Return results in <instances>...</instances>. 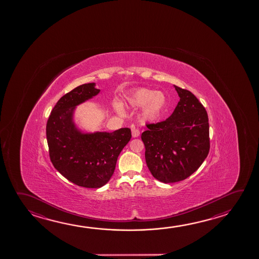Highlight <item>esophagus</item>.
<instances>
[{"label": "esophagus", "mask_w": 259, "mask_h": 259, "mask_svg": "<svg viewBox=\"0 0 259 259\" xmlns=\"http://www.w3.org/2000/svg\"><path fill=\"white\" fill-rule=\"evenodd\" d=\"M139 136H140V131L138 129H136V128H132V136L133 137H138Z\"/></svg>", "instance_id": "obj_1"}]
</instances>
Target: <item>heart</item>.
<instances>
[{
  "instance_id": "1",
  "label": "heart",
  "mask_w": 259,
  "mask_h": 259,
  "mask_svg": "<svg viewBox=\"0 0 259 259\" xmlns=\"http://www.w3.org/2000/svg\"><path fill=\"white\" fill-rule=\"evenodd\" d=\"M129 103L136 107H143V117L146 121H155L160 117L166 105V97L162 92H154L146 88L136 90L129 98ZM119 112L122 105L119 102L114 103Z\"/></svg>"
}]
</instances>
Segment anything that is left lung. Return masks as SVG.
I'll return each mask as SVG.
<instances>
[{
  "label": "left lung",
  "mask_w": 259,
  "mask_h": 259,
  "mask_svg": "<svg viewBox=\"0 0 259 259\" xmlns=\"http://www.w3.org/2000/svg\"><path fill=\"white\" fill-rule=\"evenodd\" d=\"M180 101L166 120L147 123L141 136L145 161L154 178L165 184L182 181L195 172L210 149L208 116L190 91L176 87Z\"/></svg>",
  "instance_id": "left-lung-1"
}]
</instances>
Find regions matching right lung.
Here are the masks:
<instances>
[{"mask_svg": "<svg viewBox=\"0 0 259 259\" xmlns=\"http://www.w3.org/2000/svg\"><path fill=\"white\" fill-rule=\"evenodd\" d=\"M96 83H84L64 95L46 124L51 162L73 184L87 188L105 186L113 176L118 155L131 139V130L82 134L73 122L75 106L99 94Z\"/></svg>", "mask_w": 259, "mask_h": 259, "instance_id": "add662e5", "label": "right lung"}]
</instances>
